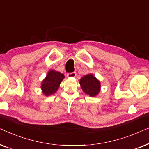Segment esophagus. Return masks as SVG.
Returning <instances> with one entry per match:
<instances>
[{
  "instance_id": "esophagus-1",
  "label": "esophagus",
  "mask_w": 149,
  "mask_h": 149,
  "mask_svg": "<svg viewBox=\"0 0 149 149\" xmlns=\"http://www.w3.org/2000/svg\"><path fill=\"white\" fill-rule=\"evenodd\" d=\"M76 76H77V73L75 72L68 73V74H67V77H69V78H71V77H75Z\"/></svg>"
}]
</instances>
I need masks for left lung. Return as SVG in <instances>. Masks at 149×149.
<instances>
[{
    "label": "left lung",
    "instance_id": "1",
    "mask_svg": "<svg viewBox=\"0 0 149 149\" xmlns=\"http://www.w3.org/2000/svg\"><path fill=\"white\" fill-rule=\"evenodd\" d=\"M83 91L91 97H95L100 91V83L92 74L83 76L79 81Z\"/></svg>",
    "mask_w": 149,
    "mask_h": 149
}]
</instances>
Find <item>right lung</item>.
I'll list each match as a JSON object with an SVG mask.
<instances>
[{"instance_id":"add662e5","label":"right lung","mask_w":149,"mask_h":149,"mask_svg":"<svg viewBox=\"0 0 149 149\" xmlns=\"http://www.w3.org/2000/svg\"><path fill=\"white\" fill-rule=\"evenodd\" d=\"M64 77V74L58 71L54 70L49 71L46 77L42 81L40 87L43 94L49 96L56 93Z\"/></svg>"}]
</instances>
